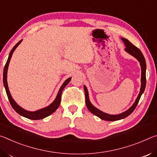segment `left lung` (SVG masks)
<instances>
[{
  "label": "left lung",
  "instance_id": "8db88e82",
  "mask_svg": "<svg viewBox=\"0 0 157 157\" xmlns=\"http://www.w3.org/2000/svg\"><path fill=\"white\" fill-rule=\"evenodd\" d=\"M122 42H124L126 48L125 51H127L128 53H129L130 55L133 56L135 58H136L138 61L140 63V67H141V87L140 90V92L138 94L136 99L135 102L133 103V105L131 106L129 109L126 110V111L122 113L117 114V115H110L106 113L101 111V110L97 109L95 106H94L92 104V103L90 101L89 99V94L88 89H87L86 86H83L84 90H85V95H86V106L88 108V109L92 113L95 115L96 116L101 118V120H106V121H116V120H122L124 118L127 117V116L132 113L135 110L138 101H139L141 95L144 92V90L145 89L146 86V62L145 59L144 58L143 53L140 51L139 48H138L136 47H135L134 45L132 44L129 40L125 39V38H121Z\"/></svg>",
  "mask_w": 157,
  "mask_h": 157
}]
</instances>
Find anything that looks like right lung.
I'll list each match as a JSON object with an SVG mask.
<instances>
[{"label": "right lung", "instance_id": "right-lung-1", "mask_svg": "<svg viewBox=\"0 0 157 157\" xmlns=\"http://www.w3.org/2000/svg\"><path fill=\"white\" fill-rule=\"evenodd\" d=\"M21 41H22V40L19 41V42H18L17 44L13 47V48L11 50V51H10L8 59H7V63L6 64V65H5L4 70H3V85H4L5 88H6L7 95V97H8V99L10 101V104H11L12 107L13 108L14 110L17 113H19L20 115H21V116H23V117H25L28 118V119H30V120H41L46 117L49 116L50 115L52 114L53 113H54L56 110H57V109L58 108V106H60V104L62 92H63V89L65 88L67 85L69 83V81H71V77H70V78H68L65 82H64L63 84L62 85L60 89H59V91L58 92V94H57V96H56L55 100L52 103H51L49 106L36 110V111H28V110H25L23 109V108L21 107L19 105H18L17 104L16 101H14L13 98H12L11 96V94H10V90H9L8 85H7V69H8L10 59H11V58H12V54H13V52L14 51V50L16 49V48L20 44L21 42Z\"/></svg>", "mask_w": 157, "mask_h": 157}]
</instances>
